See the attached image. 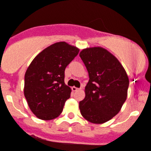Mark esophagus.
Wrapping results in <instances>:
<instances>
[{"mask_svg": "<svg viewBox=\"0 0 151 151\" xmlns=\"http://www.w3.org/2000/svg\"><path fill=\"white\" fill-rule=\"evenodd\" d=\"M72 90L73 91H79V89L77 88V87H76V86H72Z\"/></svg>", "mask_w": 151, "mask_h": 151, "instance_id": "34e87169", "label": "esophagus"}]
</instances>
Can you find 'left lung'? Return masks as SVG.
Listing matches in <instances>:
<instances>
[{
	"label": "left lung",
	"instance_id": "1",
	"mask_svg": "<svg viewBox=\"0 0 151 151\" xmlns=\"http://www.w3.org/2000/svg\"><path fill=\"white\" fill-rule=\"evenodd\" d=\"M89 74L85 99L79 109L86 120L103 124L120 112L128 95L129 79L120 61L101 47L84 49L79 53Z\"/></svg>",
	"mask_w": 151,
	"mask_h": 151
}]
</instances>
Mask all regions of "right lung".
<instances>
[{"mask_svg":"<svg viewBox=\"0 0 151 151\" xmlns=\"http://www.w3.org/2000/svg\"><path fill=\"white\" fill-rule=\"evenodd\" d=\"M79 50L65 42L50 45L39 52L26 71L24 96L32 113L50 120L61 113L72 90L65 83V71Z\"/></svg>","mask_w":151,"mask_h":151,"instance_id":"right-lung-1","label":"right lung"}]
</instances>
